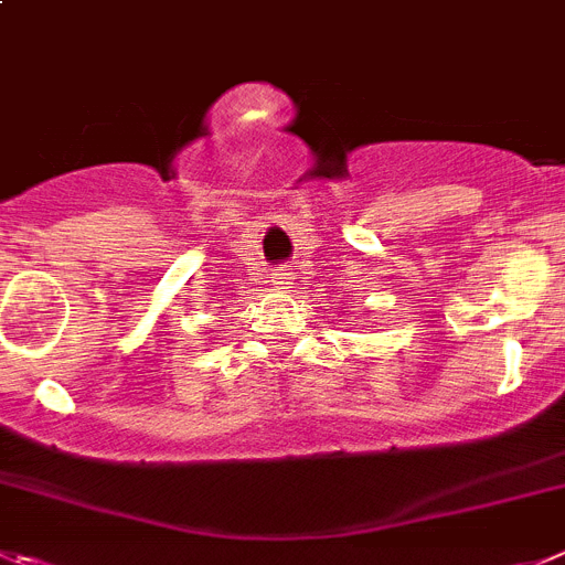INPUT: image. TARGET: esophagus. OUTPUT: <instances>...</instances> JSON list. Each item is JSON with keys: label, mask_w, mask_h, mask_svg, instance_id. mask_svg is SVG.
Masks as SVG:
<instances>
[{"label": "esophagus", "mask_w": 565, "mask_h": 565, "mask_svg": "<svg viewBox=\"0 0 565 565\" xmlns=\"http://www.w3.org/2000/svg\"><path fill=\"white\" fill-rule=\"evenodd\" d=\"M273 284H278V287H289V284H292V273H287V270H278V273H273Z\"/></svg>", "instance_id": "1"}]
</instances>
